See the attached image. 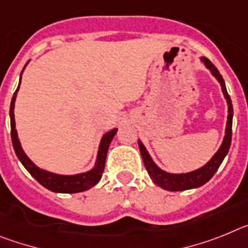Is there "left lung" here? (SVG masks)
<instances>
[{"mask_svg":"<svg viewBox=\"0 0 248 248\" xmlns=\"http://www.w3.org/2000/svg\"><path fill=\"white\" fill-rule=\"evenodd\" d=\"M201 60L203 61L204 66L210 70V72L216 77V79L219 82L221 88H222L223 96H225L226 101H227L228 115L227 124H226L225 137H223L222 145L219 146L218 151L212 156V158L206 165L192 172H187V173H170V172H166L163 170H161L154 162V160L151 158L150 154L147 152L143 143L141 141H139L140 152H141L142 160H143V163H145V167L147 170L148 175H150V177L152 178V181H154L157 186L162 187L163 189H167V191H185V189L197 188V187L202 186L206 182H208L212 178V176L216 173L219 165L222 163L223 158H225L228 150H230V146H231L232 117H233V108H232L231 98H230V96L227 93V90H226L225 81H223L222 76L219 75L218 70L214 66V63L208 59H206V57H201Z\"/></svg>","mask_w":248,"mask_h":248,"instance_id":"1","label":"left lung"}]
</instances>
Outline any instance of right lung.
Listing matches in <instances>:
<instances>
[{
    "mask_svg": "<svg viewBox=\"0 0 248 248\" xmlns=\"http://www.w3.org/2000/svg\"><path fill=\"white\" fill-rule=\"evenodd\" d=\"M21 75H22V72H21ZM18 88H20V85H18L16 92L14 93V97H12L10 106L11 139H12V145H14L15 152H16L17 157H18V160L23 165V167L31 173V176L34 180L40 182L47 189L52 191V192L77 193L93 187L101 180V177H102L103 170H105V162H106L107 151H108L112 139L115 137L116 132H117V128H113V130L108 131V132L105 133L102 136L100 142V147H98L97 158H96L93 169H91L90 171L83 172V173H77V175H57V173H53V172H48L46 170L40 169L25 154V151L22 150V146H21L20 140H18V136H17L14 109Z\"/></svg>",
    "mask_w": 248,
    "mask_h": 248,
    "instance_id": "1",
    "label": "right lung"
}]
</instances>
